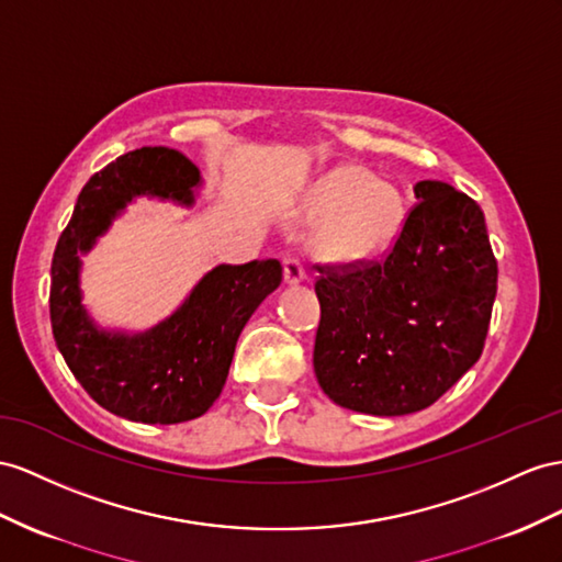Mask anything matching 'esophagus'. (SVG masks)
Wrapping results in <instances>:
<instances>
[{
    "instance_id": "34e87169",
    "label": "esophagus",
    "mask_w": 562,
    "mask_h": 562,
    "mask_svg": "<svg viewBox=\"0 0 562 562\" xmlns=\"http://www.w3.org/2000/svg\"><path fill=\"white\" fill-rule=\"evenodd\" d=\"M282 266H284V282L296 284L306 278V268L299 261V256H284Z\"/></svg>"
}]
</instances>
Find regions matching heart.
I'll use <instances>...</instances> for the list:
<instances>
[{"instance_id":"b5f03b06","label":"heart","mask_w":562,"mask_h":562,"mask_svg":"<svg viewBox=\"0 0 562 562\" xmlns=\"http://www.w3.org/2000/svg\"><path fill=\"white\" fill-rule=\"evenodd\" d=\"M306 221L323 223L313 239L323 261L366 263L398 237L406 221V199L398 187L375 180L368 170L341 166L313 187Z\"/></svg>"}]
</instances>
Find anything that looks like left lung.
Masks as SVG:
<instances>
[{
	"label": "left lung",
	"mask_w": 562,
	"mask_h": 562,
	"mask_svg": "<svg viewBox=\"0 0 562 562\" xmlns=\"http://www.w3.org/2000/svg\"><path fill=\"white\" fill-rule=\"evenodd\" d=\"M413 190L420 201L382 261L315 263V378L358 413L435 404L477 363L492 321L498 266L480 204L439 180Z\"/></svg>",
	"instance_id": "1"
}]
</instances>
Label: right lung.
I'll return each instance as SVG.
<instances>
[{"label":"right lung","mask_w":562,"mask_h":562,"mask_svg":"<svg viewBox=\"0 0 562 562\" xmlns=\"http://www.w3.org/2000/svg\"><path fill=\"white\" fill-rule=\"evenodd\" d=\"M199 170L176 149L127 151L88 180L52 258L49 318L66 366L99 406L125 420L176 425L221 396L235 344L258 304L282 282L278 258L218 266L178 313L137 337L99 333L80 304L78 251H88L135 194L192 204Z\"/></svg>","instance_id":"obj_1"}]
</instances>
